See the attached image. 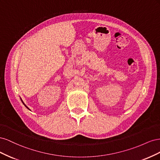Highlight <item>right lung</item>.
I'll list each match as a JSON object with an SVG mask.
<instances>
[{"instance_id": "obj_1", "label": "right lung", "mask_w": 160, "mask_h": 160, "mask_svg": "<svg viewBox=\"0 0 160 160\" xmlns=\"http://www.w3.org/2000/svg\"><path fill=\"white\" fill-rule=\"evenodd\" d=\"M21 101H22V103H23V104H24V105H25V107H26V108H27V109H29V110H30V109H29V108H28V107H27V105H25V103H24V102H23V101H22V99H21Z\"/></svg>"}]
</instances>
